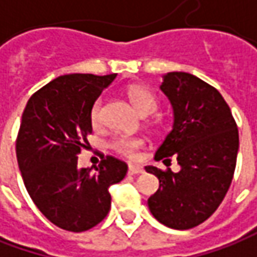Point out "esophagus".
Returning <instances> with one entry per match:
<instances>
[{
    "label": "esophagus",
    "mask_w": 257,
    "mask_h": 257,
    "mask_svg": "<svg viewBox=\"0 0 257 257\" xmlns=\"http://www.w3.org/2000/svg\"><path fill=\"white\" fill-rule=\"evenodd\" d=\"M128 173L129 175H139V173H144V168H142V166H139V165L129 164Z\"/></svg>",
    "instance_id": "1"
}]
</instances>
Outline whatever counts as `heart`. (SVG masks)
<instances>
[{
	"label": "heart",
	"instance_id": "obj_1",
	"mask_svg": "<svg viewBox=\"0 0 257 257\" xmlns=\"http://www.w3.org/2000/svg\"><path fill=\"white\" fill-rule=\"evenodd\" d=\"M128 95L131 102L134 103V106L137 108V111L141 115H151L156 111L158 108V99L155 98V95L152 92H149L144 86L139 85H132L128 88ZM102 98H96L95 102L91 106L89 111V118L93 125H96L101 120V111H102ZM145 142L141 138H132V137H119L116 138L112 142V148L120 154V155L126 156V158H135L138 154V151L141 148H144Z\"/></svg>",
	"mask_w": 257,
	"mask_h": 257
}]
</instances>
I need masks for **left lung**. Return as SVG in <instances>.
Segmentation results:
<instances>
[{"mask_svg": "<svg viewBox=\"0 0 257 257\" xmlns=\"http://www.w3.org/2000/svg\"><path fill=\"white\" fill-rule=\"evenodd\" d=\"M159 88L172 105L173 123L155 159L175 156L181 171L146 166L159 179L148 206L162 225L185 230L205 222L222 203L233 178L239 134L223 96L198 76L168 72Z\"/></svg>", "mask_w": 257, "mask_h": 257, "instance_id": "obj_1", "label": "left lung"}]
</instances>
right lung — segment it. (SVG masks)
<instances>
[{
  "label": "right lung",
  "mask_w": 257,
  "mask_h": 257,
  "mask_svg": "<svg viewBox=\"0 0 257 257\" xmlns=\"http://www.w3.org/2000/svg\"><path fill=\"white\" fill-rule=\"evenodd\" d=\"M116 74H68L42 86L24 109L17 161L32 202L54 225L84 232L111 209L109 186L128 171L113 156L92 168H78V154L92 132L89 111Z\"/></svg>",
  "instance_id": "add662e5"
}]
</instances>
